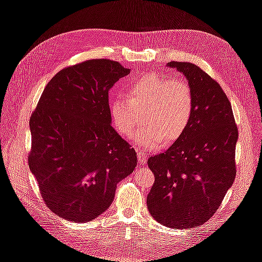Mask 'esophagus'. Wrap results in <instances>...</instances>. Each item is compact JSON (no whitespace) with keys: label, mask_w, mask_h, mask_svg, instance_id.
I'll list each match as a JSON object with an SVG mask.
<instances>
[{"label":"esophagus","mask_w":262,"mask_h":262,"mask_svg":"<svg viewBox=\"0 0 262 262\" xmlns=\"http://www.w3.org/2000/svg\"><path fill=\"white\" fill-rule=\"evenodd\" d=\"M146 154L145 152H143V150H138V160H139V163L143 165L145 162H146Z\"/></svg>","instance_id":"1"}]
</instances>
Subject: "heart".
<instances>
[{"label":"heart","mask_w":262,"mask_h":262,"mask_svg":"<svg viewBox=\"0 0 262 262\" xmlns=\"http://www.w3.org/2000/svg\"><path fill=\"white\" fill-rule=\"evenodd\" d=\"M129 98L114 97L110 115L116 131L129 138L143 118L145 124L134 136L143 147L157 148L180 139L191 123L194 113V93L184 80L160 75L138 77L128 87Z\"/></svg>","instance_id":"b5f03b06"}]
</instances>
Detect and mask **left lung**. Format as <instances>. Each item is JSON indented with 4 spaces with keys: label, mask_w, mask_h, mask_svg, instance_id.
<instances>
[{
    "label": "left lung",
    "mask_w": 262,
    "mask_h": 262,
    "mask_svg": "<svg viewBox=\"0 0 262 262\" xmlns=\"http://www.w3.org/2000/svg\"><path fill=\"white\" fill-rule=\"evenodd\" d=\"M194 93V113L187 131L167 150L147 160L155 181L146 198L157 222L186 229L215 213L236 176L238 130L231 102L220 84L190 62L171 61Z\"/></svg>",
    "instance_id": "obj_1"
}]
</instances>
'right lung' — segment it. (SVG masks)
I'll use <instances>...</instances> for the list:
<instances>
[{
  "label": "right lung",
  "mask_w": 262,
  "mask_h": 262,
  "mask_svg": "<svg viewBox=\"0 0 262 262\" xmlns=\"http://www.w3.org/2000/svg\"><path fill=\"white\" fill-rule=\"evenodd\" d=\"M129 73L108 59L68 67L47 84L30 117L29 168L47 207L67 221L84 223L105 212L138 164L110 124L108 92Z\"/></svg>",
  "instance_id": "right-lung-1"
}]
</instances>
